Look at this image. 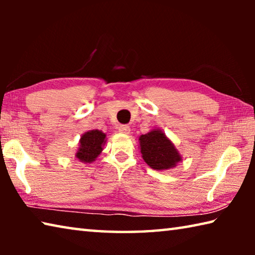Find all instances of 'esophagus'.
Segmentation results:
<instances>
[{
    "label": "esophagus",
    "mask_w": 255,
    "mask_h": 255,
    "mask_svg": "<svg viewBox=\"0 0 255 255\" xmlns=\"http://www.w3.org/2000/svg\"><path fill=\"white\" fill-rule=\"evenodd\" d=\"M118 130L122 133H125V135H128L130 132V127L127 126V125H120Z\"/></svg>",
    "instance_id": "obj_1"
}]
</instances>
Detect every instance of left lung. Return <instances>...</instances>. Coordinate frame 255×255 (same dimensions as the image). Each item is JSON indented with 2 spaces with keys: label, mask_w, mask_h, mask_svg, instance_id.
<instances>
[{
  "label": "left lung",
  "mask_w": 255,
  "mask_h": 255,
  "mask_svg": "<svg viewBox=\"0 0 255 255\" xmlns=\"http://www.w3.org/2000/svg\"><path fill=\"white\" fill-rule=\"evenodd\" d=\"M141 157L153 170L165 171L173 169L182 161V156L172 140L161 129L154 128L138 138Z\"/></svg>",
  "instance_id": "1"
}]
</instances>
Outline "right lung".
Returning a JSON list of instances; mask_svg holds the SVG:
<instances>
[{"mask_svg":"<svg viewBox=\"0 0 255 255\" xmlns=\"http://www.w3.org/2000/svg\"><path fill=\"white\" fill-rule=\"evenodd\" d=\"M106 133L99 129H92L84 132L79 141V148L75 153L77 161L90 164L97 159L103 150L107 141Z\"/></svg>","mask_w":255,"mask_h":255,"instance_id":"right-lung-1","label":"right lung"}]
</instances>
